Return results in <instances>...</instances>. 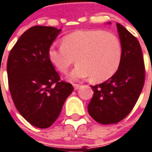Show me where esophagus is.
Instances as JSON below:
<instances>
[{"label":"esophagus","mask_w":152,"mask_h":152,"mask_svg":"<svg viewBox=\"0 0 152 152\" xmlns=\"http://www.w3.org/2000/svg\"><path fill=\"white\" fill-rule=\"evenodd\" d=\"M73 86H74V89L75 90H79L80 88V85H78V84H74L73 85Z\"/></svg>","instance_id":"obj_1"}]
</instances>
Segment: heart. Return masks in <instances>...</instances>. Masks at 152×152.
I'll list each match as a JSON object with an SVG mask.
<instances>
[{"instance_id": "b5f03b06", "label": "heart", "mask_w": 152, "mask_h": 152, "mask_svg": "<svg viewBox=\"0 0 152 152\" xmlns=\"http://www.w3.org/2000/svg\"><path fill=\"white\" fill-rule=\"evenodd\" d=\"M51 64L59 72H67L76 59L69 79L78 80L91 76L94 82L109 79L117 72L122 60L118 38L109 32L78 30L65 36L61 46H51L48 52Z\"/></svg>"}]
</instances>
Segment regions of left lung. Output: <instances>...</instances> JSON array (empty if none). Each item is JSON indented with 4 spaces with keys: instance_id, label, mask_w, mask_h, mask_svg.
Here are the masks:
<instances>
[{
    "instance_id": "8db88e82",
    "label": "left lung",
    "mask_w": 152,
    "mask_h": 152,
    "mask_svg": "<svg viewBox=\"0 0 152 152\" xmlns=\"http://www.w3.org/2000/svg\"><path fill=\"white\" fill-rule=\"evenodd\" d=\"M117 29L122 46L119 68L106 81L91 86L94 95L88 105L90 115L101 124H117L128 116L138 99L145 80L138 40L118 23Z\"/></svg>"
}]
</instances>
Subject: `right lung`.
Returning a JSON list of instances; mask_svg holds the SVG:
<instances>
[{
  "mask_svg": "<svg viewBox=\"0 0 152 152\" xmlns=\"http://www.w3.org/2000/svg\"><path fill=\"white\" fill-rule=\"evenodd\" d=\"M61 29L34 26L20 37L9 54V89L17 110L39 128H49L73 91L72 84L61 81L48 60V52Z\"/></svg>",
  "mask_w": 152,
  "mask_h": 152,
  "instance_id": "add662e5",
  "label": "right lung"
}]
</instances>
